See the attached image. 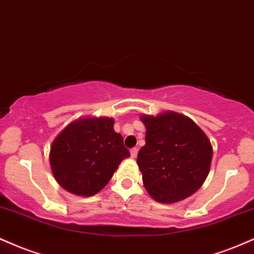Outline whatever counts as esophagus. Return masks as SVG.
<instances>
[{
    "label": "esophagus",
    "instance_id": "34e87169",
    "mask_svg": "<svg viewBox=\"0 0 254 254\" xmlns=\"http://www.w3.org/2000/svg\"><path fill=\"white\" fill-rule=\"evenodd\" d=\"M136 154H138V148H132V150H130V157L133 158H136Z\"/></svg>",
    "mask_w": 254,
    "mask_h": 254
}]
</instances>
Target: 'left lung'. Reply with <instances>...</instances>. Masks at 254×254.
Listing matches in <instances>:
<instances>
[{
    "mask_svg": "<svg viewBox=\"0 0 254 254\" xmlns=\"http://www.w3.org/2000/svg\"><path fill=\"white\" fill-rule=\"evenodd\" d=\"M146 144L138 153L146 191L159 203L172 204L195 193L210 170L213 146L188 116L163 112L140 116Z\"/></svg>",
    "mask_w": 254,
    "mask_h": 254,
    "instance_id": "obj_1",
    "label": "left lung"
}]
</instances>
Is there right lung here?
I'll return each mask as SVG.
<instances>
[{
	"label": "right lung",
	"mask_w": 254,
	"mask_h": 254,
	"mask_svg": "<svg viewBox=\"0 0 254 254\" xmlns=\"http://www.w3.org/2000/svg\"><path fill=\"white\" fill-rule=\"evenodd\" d=\"M114 119L83 116L53 140L50 165L56 181L73 195L89 197L108 184L120 163L130 156Z\"/></svg>",
	"instance_id": "1"
}]
</instances>
